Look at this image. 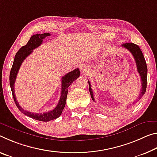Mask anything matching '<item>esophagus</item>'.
I'll return each mask as SVG.
<instances>
[{"label": "esophagus", "instance_id": "obj_1", "mask_svg": "<svg viewBox=\"0 0 157 157\" xmlns=\"http://www.w3.org/2000/svg\"><path fill=\"white\" fill-rule=\"evenodd\" d=\"M80 71H82V73H84V72H86V71H87V68H86V66H81Z\"/></svg>", "mask_w": 157, "mask_h": 157}]
</instances>
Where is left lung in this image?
<instances>
[{"mask_svg":"<svg viewBox=\"0 0 157 157\" xmlns=\"http://www.w3.org/2000/svg\"><path fill=\"white\" fill-rule=\"evenodd\" d=\"M121 47H124V48L127 49L132 54L133 56L135 59L136 66H137V70L139 75H140V78H141V83H142V87L140 89V94L139 95L138 99H140L144 94H145L147 88V67L145 59L144 58L143 54L142 51L140 50V47L137 44L132 43H124L123 44ZM89 82V92H90L92 100L94 101V94L93 91L91 87V84L90 82L88 80Z\"/></svg>","mask_w":157,"mask_h":157,"instance_id":"obj_1","label":"left lung"}]
</instances>
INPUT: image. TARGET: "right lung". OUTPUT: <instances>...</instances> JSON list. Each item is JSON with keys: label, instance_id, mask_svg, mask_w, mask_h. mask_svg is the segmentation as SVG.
Instances as JSON below:
<instances>
[{"label": "right lung", "instance_id": "1", "mask_svg": "<svg viewBox=\"0 0 157 157\" xmlns=\"http://www.w3.org/2000/svg\"><path fill=\"white\" fill-rule=\"evenodd\" d=\"M51 34L49 33H44L43 34H36L31 36V38H30L26 45L21 47L19 50L17 52L16 55L14 56L10 73V84L12 96H13L14 103H15L17 108L22 113L26 114V116L42 121H49L60 117L62 111L65 108L69 86L79 76V68H76L74 71L65 75L63 77H62L60 100H59L58 104L54 110L44 113H35L25 110L19 105L16 98L15 94H14V82L16 80L17 75L18 73L19 70L20 68L22 62L24 61V59L33 52L34 49L37 48L43 43L44 38H45L47 36H49Z\"/></svg>", "mask_w": 157, "mask_h": 157}]
</instances>
